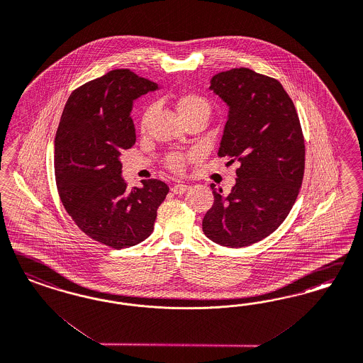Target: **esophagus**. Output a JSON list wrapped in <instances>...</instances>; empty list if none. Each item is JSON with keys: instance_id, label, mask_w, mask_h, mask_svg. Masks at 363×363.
Masks as SVG:
<instances>
[{"instance_id": "34e87169", "label": "esophagus", "mask_w": 363, "mask_h": 363, "mask_svg": "<svg viewBox=\"0 0 363 363\" xmlns=\"http://www.w3.org/2000/svg\"><path fill=\"white\" fill-rule=\"evenodd\" d=\"M186 190H189L188 185H185V184H177L174 185L173 188H172V191L174 193V194H184Z\"/></svg>"}]
</instances>
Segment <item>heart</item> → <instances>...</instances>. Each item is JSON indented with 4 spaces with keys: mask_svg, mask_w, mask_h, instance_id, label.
I'll return each instance as SVG.
<instances>
[{
    "mask_svg": "<svg viewBox=\"0 0 363 363\" xmlns=\"http://www.w3.org/2000/svg\"><path fill=\"white\" fill-rule=\"evenodd\" d=\"M167 100L174 106L177 113L181 116L182 121H185L188 118H193V116H203L208 119L211 111H212L211 103L199 94L184 92V94H178V95H170ZM150 113L149 108H146L142 113V116H140V128L142 130L146 128L149 118H150ZM190 158H191V155H189V154L172 152L167 155L164 163L169 170H172L174 173H182Z\"/></svg>",
    "mask_w": 363,
    "mask_h": 363,
    "instance_id": "heart-1",
    "label": "heart"
}]
</instances>
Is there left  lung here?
<instances>
[{
    "mask_svg": "<svg viewBox=\"0 0 363 363\" xmlns=\"http://www.w3.org/2000/svg\"><path fill=\"white\" fill-rule=\"evenodd\" d=\"M211 89L229 107L218 157L238 161L228 196L214 189L202 220L205 236L242 248L269 236L292 209L304 174V138L294 101L283 86L250 68L214 75Z\"/></svg>",
    "mask_w": 363,
    "mask_h": 363,
    "instance_id": "1",
    "label": "left lung"
}]
</instances>
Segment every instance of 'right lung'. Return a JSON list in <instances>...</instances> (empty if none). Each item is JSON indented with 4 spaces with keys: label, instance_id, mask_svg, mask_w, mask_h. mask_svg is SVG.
<instances>
[{
    "label": "right lung",
    "instance_id": "right-lung-1",
    "mask_svg": "<svg viewBox=\"0 0 363 363\" xmlns=\"http://www.w3.org/2000/svg\"><path fill=\"white\" fill-rule=\"evenodd\" d=\"M158 84L130 69H113L76 88L55 138V177L60 200L88 238L115 250L149 238L169 193L160 179L127 189L121 152L134 146L133 101Z\"/></svg>",
    "mask_w": 363,
    "mask_h": 363
}]
</instances>
